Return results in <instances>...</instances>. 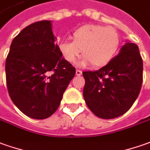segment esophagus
<instances>
[{
    "label": "esophagus",
    "mask_w": 150,
    "mask_h": 150,
    "mask_svg": "<svg viewBox=\"0 0 150 150\" xmlns=\"http://www.w3.org/2000/svg\"><path fill=\"white\" fill-rule=\"evenodd\" d=\"M75 75H78V76L81 75H82V71H79V70H76V71H75Z\"/></svg>",
    "instance_id": "34e87169"
}]
</instances>
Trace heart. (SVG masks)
Segmentation results:
<instances>
[{"instance_id": "1", "label": "heart", "mask_w": 150, "mask_h": 150, "mask_svg": "<svg viewBox=\"0 0 150 150\" xmlns=\"http://www.w3.org/2000/svg\"><path fill=\"white\" fill-rule=\"evenodd\" d=\"M72 41H63L58 48L69 63H74L83 51V57L79 66L93 65L94 68L106 67L117 56L121 36L116 28L97 24H88L72 33Z\"/></svg>"}]
</instances>
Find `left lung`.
I'll return each mask as SVG.
<instances>
[{"label":"left lung","mask_w":150,"mask_h":150,"mask_svg":"<svg viewBox=\"0 0 150 150\" xmlns=\"http://www.w3.org/2000/svg\"><path fill=\"white\" fill-rule=\"evenodd\" d=\"M83 98L93 113L112 119L126 113L139 96L143 61L135 43L126 42L106 67L83 71Z\"/></svg>","instance_id":"left-lung-1"}]
</instances>
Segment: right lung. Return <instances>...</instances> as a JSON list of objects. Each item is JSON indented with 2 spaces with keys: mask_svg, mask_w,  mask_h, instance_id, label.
I'll return each instance as SVG.
<instances>
[{
  "mask_svg": "<svg viewBox=\"0 0 150 150\" xmlns=\"http://www.w3.org/2000/svg\"><path fill=\"white\" fill-rule=\"evenodd\" d=\"M55 40L50 20L33 23L13 39L6 61L11 100L33 119H45L57 111L75 75Z\"/></svg>",
  "mask_w": 150,
  "mask_h": 150,
  "instance_id": "1",
  "label": "right lung"
}]
</instances>
